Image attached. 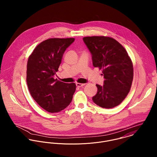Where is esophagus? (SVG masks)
<instances>
[{"mask_svg":"<svg viewBox=\"0 0 157 157\" xmlns=\"http://www.w3.org/2000/svg\"><path fill=\"white\" fill-rule=\"evenodd\" d=\"M85 84H84V83H76V86H77V87H82V86H83L84 85H85Z\"/></svg>","mask_w":157,"mask_h":157,"instance_id":"esophagus-1","label":"esophagus"}]
</instances>
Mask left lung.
I'll return each mask as SVG.
<instances>
[{"instance_id": "8db88e82", "label": "left lung", "mask_w": 157, "mask_h": 157, "mask_svg": "<svg viewBox=\"0 0 157 157\" xmlns=\"http://www.w3.org/2000/svg\"><path fill=\"white\" fill-rule=\"evenodd\" d=\"M83 41L92 54L94 67L102 70L104 85H96L93 101L100 107L110 109L119 105L130 91L134 77L132 60L124 47L112 37L91 36Z\"/></svg>"}]
</instances>
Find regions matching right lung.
Returning a JSON list of instances; mask_svg holds the SVG:
<instances>
[{"label": "right lung", "instance_id": "1", "mask_svg": "<svg viewBox=\"0 0 157 157\" xmlns=\"http://www.w3.org/2000/svg\"><path fill=\"white\" fill-rule=\"evenodd\" d=\"M74 38H51L37 45L27 62L26 82L31 95L46 111L54 113L65 109L75 91L74 83L54 79L63 55Z\"/></svg>", "mask_w": 157, "mask_h": 157}]
</instances>
